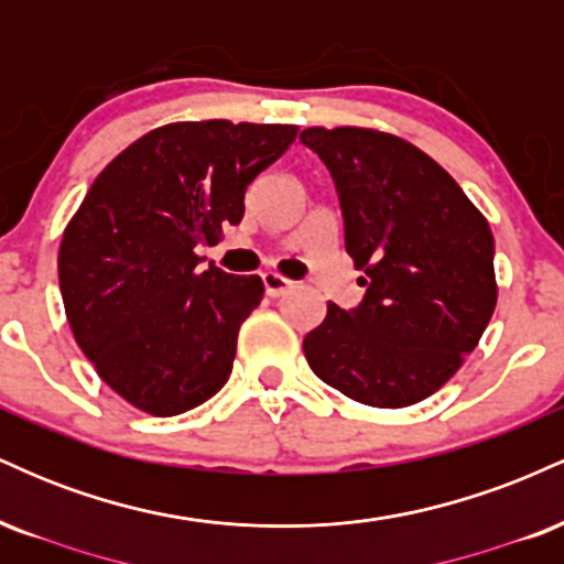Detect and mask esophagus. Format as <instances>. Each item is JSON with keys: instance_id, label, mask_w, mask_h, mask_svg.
<instances>
[{"instance_id": "34e87169", "label": "esophagus", "mask_w": 564, "mask_h": 564, "mask_svg": "<svg viewBox=\"0 0 564 564\" xmlns=\"http://www.w3.org/2000/svg\"><path fill=\"white\" fill-rule=\"evenodd\" d=\"M262 283H264V291H268L270 296L286 294V291L294 286V283H291L289 278H283V275H278V273H264L262 275Z\"/></svg>"}]
</instances>
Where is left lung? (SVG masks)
<instances>
[{
    "instance_id": "obj_1",
    "label": "left lung",
    "mask_w": 564,
    "mask_h": 564,
    "mask_svg": "<svg viewBox=\"0 0 564 564\" xmlns=\"http://www.w3.org/2000/svg\"><path fill=\"white\" fill-rule=\"evenodd\" d=\"M300 140L332 172L345 249L364 302H328L304 336L315 377L373 408L430 398L477 347L496 310L494 232L435 159L394 134L310 127Z\"/></svg>"
}]
</instances>
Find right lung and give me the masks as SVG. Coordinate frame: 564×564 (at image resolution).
I'll list each match as a JSON object with an SVG mask.
<instances>
[{"label":"right lung","instance_id":"right-lung-1","mask_svg":"<svg viewBox=\"0 0 564 564\" xmlns=\"http://www.w3.org/2000/svg\"><path fill=\"white\" fill-rule=\"evenodd\" d=\"M300 127L177 121L134 140L70 217L57 254L76 345L97 377L151 416H177L223 390L238 328L262 302L260 275L200 270L196 246L243 217L251 180Z\"/></svg>","mask_w":564,"mask_h":564}]
</instances>
